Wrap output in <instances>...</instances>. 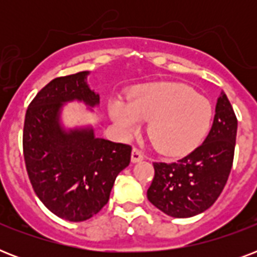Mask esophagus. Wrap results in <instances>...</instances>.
<instances>
[{
    "instance_id": "34e87169",
    "label": "esophagus",
    "mask_w": 257,
    "mask_h": 257,
    "mask_svg": "<svg viewBox=\"0 0 257 257\" xmlns=\"http://www.w3.org/2000/svg\"><path fill=\"white\" fill-rule=\"evenodd\" d=\"M141 160H144V153L141 152L140 149L133 148L132 149V163H140Z\"/></svg>"
}]
</instances>
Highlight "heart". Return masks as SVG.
<instances>
[{
  "label": "heart",
  "mask_w": 257,
  "mask_h": 257,
  "mask_svg": "<svg viewBox=\"0 0 257 257\" xmlns=\"http://www.w3.org/2000/svg\"><path fill=\"white\" fill-rule=\"evenodd\" d=\"M109 114L124 133H132L141 120H149L148 136L155 147L167 155H180L205 137L213 118V105L189 86L163 82L137 88L128 96V102L112 101Z\"/></svg>",
  "instance_id": "1"
}]
</instances>
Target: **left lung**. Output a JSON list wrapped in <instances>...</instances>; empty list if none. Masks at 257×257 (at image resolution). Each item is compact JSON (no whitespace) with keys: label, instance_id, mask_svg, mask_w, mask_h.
I'll return each mask as SVG.
<instances>
[{"label":"left lung","instance_id":"1","mask_svg":"<svg viewBox=\"0 0 257 257\" xmlns=\"http://www.w3.org/2000/svg\"><path fill=\"white\" fill-rule=\"evenodd\" d=\"M237 118L221 92L207 139L175 163H153L148 200L172 217L184 219L207 211L227 184L233 163Z\"/></svg>","mask_w":257,"mask_h":257}]
</instances>
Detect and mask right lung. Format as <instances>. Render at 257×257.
I'll use <instances>...</instances> for the list:
<instances>
[{
    "mask_svg": "<svg viewBox=\"0 0 257 257\" xmlns=\"http://www.w3.org/2000/svg\"><path fill=\"white\" fill-rule=\"evenodd\" d=\"M89 72L57 77L28 106L22 135L24 159L36 195L50 212L84 221L104 208L117 175L131 163L132 147L94 136L92 128L65 131L60 124L64 102L100 96L86 84Z\"/></svg>",
    "mask_w": 257,
    "mask_h": 257,
    "instance_id": "1",
    "label": "right lung"
}]
</instances>
